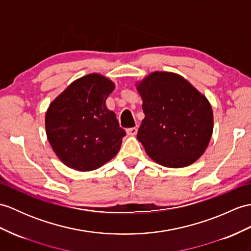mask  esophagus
I'll list each match as a JSON object with an SVG mask.
<instances>
[{
	"mask_svg": "<svg viewBox=\"0 0 251 251\" xmlns=\"http://www.w3.org/2000/svg\"><path fill=\"white\" fill-rule=\"evenodd\" d=\"M126 132H127L128 136H136L137 132H138V128L137 127L128 128V129H126Z\"/></svg>",
	"mask_w": 251,
	"mask_h": 251,
	"instance_id": "34e87169",
	"label": "esophagus"
}]
</instances>
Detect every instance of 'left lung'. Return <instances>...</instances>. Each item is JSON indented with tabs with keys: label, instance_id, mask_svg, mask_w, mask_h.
I'll use <instances>...</instances> for the list:
<instances>
[{
	"label": "left lung",
	"instance_id": "8db88e82",
	"mask_svg": "<svg viewBox=\"0 0 251 251\" xmlns=\"http://www.w3.org/2000/svg\"><path fill=\"white\" fill-rule=\"evenodd\" d=\"M145 118L137 138L157 164L183 168L205 152L212 138V106L182 75L154 72L137 82Z\"/></svg>",
	"mask_w": 251,
	"mask_h": 251
}]
</instances>
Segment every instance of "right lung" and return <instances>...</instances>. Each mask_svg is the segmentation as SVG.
I'll return each instance as SVG.
<instances>
[{
  "instance_id": "right-lung-1",
  "label": "right lung",
  "mask_w": 251,
  "mask_h": 251,
  "mask_svg": "<svg viewBox=\"0 0 251 251\" xmlns=\"http://www.w3.org/2000/svg\"><path fill=\"white\" fill-rule=\"evenodd\" d=\"M111 80L90 74L75 80L47 110V138L68 168L92 171L118 154L126 132L106 106L114 90Z\"/></svg>"
}]
</instances>
